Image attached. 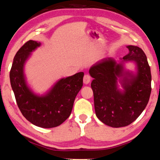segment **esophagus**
Here are the masks:
<instances>
[{
    "label": "esophagus",
    "instance_id": "esophagus-1",
    "mask_svg": "<svg viewBox=\"0 0 160 160\" xmlns=\"http://www.w3.org/2000/svg\"><path fill=\"white\" fill-rule=\"evenodd\" d=\"M91 81V77L90 75H85L83 78V82L85 84V85H88L90 82Z\"/></svg>",
    "mask_w": 160,
    "mask_h": 160
}]
</instances>
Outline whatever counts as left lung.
<instances>
[{"mask_svg": "<svg viewBox=\"0 0 160 160\" xmlns=\"http://www.w3.org/2000/svg\"><path fill=\"white\" fill-rule=\"evenodd\" d=\"M127 48L128 53L118 63L105 58L89 70L94 78L91 88L97 117L113 128L128 126L136 120L147 106L151 93L150 68L144 51L136 46ZM128 61L135 63V74L124 68ZM118 79L123 91L118 88Z\"/></svg>", "mask_w": 160, "mask_h": 160, "instance_id": "8db88e82", "label": "left lung"}]
</instances>
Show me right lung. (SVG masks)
I'll use <instances>...</instances> for the list:
<instances>
[{"instance_id": "obj_1", "label": "right lung", "mask_w": 160, "mask_h": 160, "mask_svg": "<svg viewBox=\"0 0 160 160\" xmlns=\"http://www.w3.org/2000/svg\"><path fill=\"white\" fill-rule=\"evenodd\" d=\"M40 46V42L29 40L18 50L10 72V84L24 117L41 128H54L71 113L75 97L82 87L84 72L61 78L44 95L35 94L27 84L24 67L31 53Z\"/></svg>"}]
</instances>
